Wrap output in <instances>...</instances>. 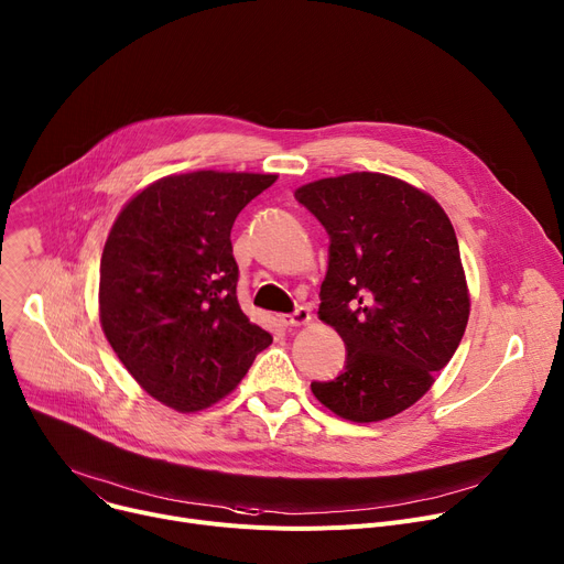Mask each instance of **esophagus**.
<instances>
[{
	"label": "esophagus",
	"mask_w": 564,
	"mask_h": 564,
	"mask_svg": "<svg viewBox=\"0 0 564 564\" xmlns=\"http://www.w3.org/2000/svg\"><path fill=\"white\" fill-rule=\"evenodd\" d=\"M311 319H313V315H311V311L306 308V306H302V308H296L292 315H281V322H283V326H306V324H311Z\"/></svg>",
	"instance_id": "esophagus-1"
}]
</instances>
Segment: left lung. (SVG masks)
Listing matches in <instances>:
<instances>
[{
    "mask_svg": "<svg viewBox=\"0 0 564 564\" xmlns=\"http://www.w3.org/2000/svg\"><path fill=\"white\" fill-rule=\"evenodd\" d=\"M294 197L330 238L317 315L347 345L340 377L311 390L343 420H390L431 390L467 328L454 224L429 193L381 172L319 178Z\"/></svg>",
    "mask_w": 564,
    "mask_h": 564,
    "instance_id": "left-lung-1",
    "label": "left lung"
}]
</instances>
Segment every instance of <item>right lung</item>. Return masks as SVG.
<instances>
[{
    "label": "right lung",
    "instance_id": "obj_1",
    "mask_svg": "<svg viewBox=\"0 0 564 564\" xmlns=\"http://www.w3.org/2000/svg\"><path fill=\"white\" fill-rule=\"evenodd\" d=\"M276 174L197 170L133 195L99 265V322L138 386L178 412L236 390L272 335L238 304L231 229Z\"/></svg>",
    "mask_w": 564,
    "mask_h": 564
}]
</instances>
